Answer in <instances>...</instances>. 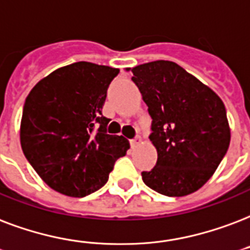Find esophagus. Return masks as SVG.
<instances>
[{"mask_svg": "<svg viewBox=\"0 0 250 250\" xmlns=\"http://www.w3.org/2000/svg\"><path fill=\"white\" fill-rule=\"evenodd\" d=\"M131 146H132V148H135V146H139V143H140V138H135V139H132V140H131Z\"/></svg>", "mask_w": 250, "mask_h": 250, "instance_id": "34e87169", "label": "esophagus"}]
</instances>
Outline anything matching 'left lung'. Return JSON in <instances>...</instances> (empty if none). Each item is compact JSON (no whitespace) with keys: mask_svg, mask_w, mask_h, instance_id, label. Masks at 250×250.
<instances>
[{"mask_svg":"<svg viewBox=\"0 0 250 250\" xmlns=\"http://www.w3.org/2000/svg\"><path fill=\"white\" fill-rule=\"evenodd\" d=\"M152 118L149 139L157 163L143 171L144 184L167 197L201 188L226 156L231 129L223 101L214 90L167 60L132 68Z\"/></svg>","mask_w":250,"mask_h":250,"instance_id":"obj_1","label":"left lung"}]
</instances>
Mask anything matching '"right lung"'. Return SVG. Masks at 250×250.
I'll return each mask as SVG.
<instances>
[{"label": "right lung", "instance_id": "obj_1", "mask_svg": "<svg viewBox=\"0 0 250 250\" xmlns=\"http://www.w3.org/2000/svg\"><path fill=\"white\" fill-rule=\"evenodd\" d=\"M119 69L79 62L53 70L32 87L21 121V146L42 180L57 193L83 198L108 180L127 139L108 135L102 115Z\"/></svg>", "mask_w": 250, "mask_h": 250}]
</instances>
